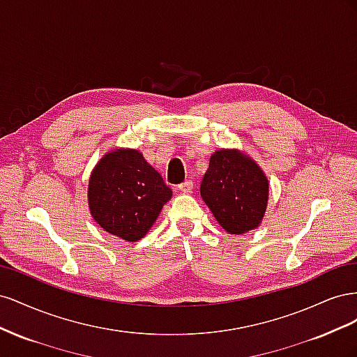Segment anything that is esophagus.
I'll return each mask as SVG.
<instances>
[{
	"label": "esophagus",
	"mask_w": 357,
	"mask_h": 357,
	"mask_svg": "<svg viewBox=\"0 0 357 357\" xmlns=\"http://www.w3.org/2000/svg\"><path fill=\"white\" fill-rule=\"evenodd\" d=\"M178 190L183 193H190L193 190V183L190 180L181 183V185H178Z\"/></svg>",
	"instance_id": "1"
}]
</instances>
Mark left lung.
<instances>
[{"label":"left lung","mask_w":357,"mask_h":357,"mask_svg":"<svg viewBox=\"0 0 357 357\" xmlns=\"http://www.w3.org/2000/svg\"><path fill=\"white\" fill-rule=\"evenodd\" d=\"M201 197L226 232L243 235L262 223L269 181L253 158L238 149H220L210 156Z\"/></svg>","instance_id":"8db88e82"}]
</instances>
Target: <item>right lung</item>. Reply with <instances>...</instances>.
I'll use <instances>...</instances> for the list:
<instances>
[{
    "instance_id": "1",
    "label": "right lung",
    "mask_w": 357,
    "mask_h": 357,
    "mask_svg": "<svg viewBox=\"0 0 357 357\" xmlns=\"http://www.w3.org/2000/svg\"><path fill=\"white\" fill-rule=\"evenodd\" d=\"M172 190L137 149H113L91 172L88 204L92 219L125 241L142 240Z\"/></svg>"
}]
</instances>
